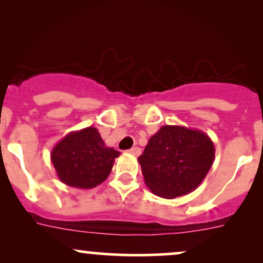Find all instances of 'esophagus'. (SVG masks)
<instances>
[{
	"instance_id": "obj_1",
	"label": "esophagus",
	"mask_w": 263,
	"mask_h": 263,
	"mask_svg": "<svg viewBox=\"0 0 263 263\" xmlns=\"http://www.w3.org/2000/svg\"><path fill=\"white\" fill-rule=\"evenodd\" d=\"M127 152L131 153V155H134V156H140L141 155V148H140V147L136 146V147H132L131 149H128Z\"/></svg>"
}]
</instances>
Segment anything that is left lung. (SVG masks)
<instances>
[{"instance_id": "left-lung-1", "label": "left lung", "mask_w": 263, "mask_h": 263, "mask_svg": "<svg viewBox=\"0 0 263 263\" xmlns=\"http://www.w3.org/2000/svg\"><path fill=\"white\" fill-rule=\"evenodd\" d=\"M215 147L205 132L165 125L138 157L144 183L153 194L173 199L192 193L206 177Z\"/></svg>"}]
</instances>
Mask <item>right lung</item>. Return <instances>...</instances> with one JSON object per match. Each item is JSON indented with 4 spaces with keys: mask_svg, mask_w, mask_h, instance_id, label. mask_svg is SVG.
<instances>
[{
    "mask_svg": "<svg viewBox=\"0 0 263 263\" xmlns=\"http://www.w3.org/2000/svg\"><path fill=\"white\" fill-rule=\"evenodd\" d=\"M119 156V151L105 144L98 128L90 126L62 138L52 149L50 159L60 182L91 189L107 179Z\"/></svg>",
    "mask_w": 263,
    "mask_h": 263,
    "instance_id": "1",
    "label": "right lung"
}]
</instances>
